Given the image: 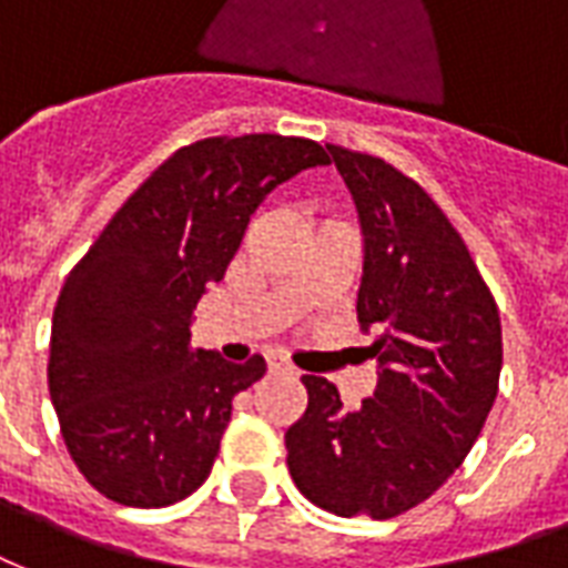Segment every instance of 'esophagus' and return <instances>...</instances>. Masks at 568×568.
Segmentation results:
<instances>
[{"label": "esophagus", "instance_id": "obj_1", "mask_svg": "<svg viewBox=\"0 0 568 568\" xmlns=\"http://www.w3.org/2000/svg\"><path fill=\"white\" fill-rule=\"evenodd\" d=\"M268 371H275V374H293V368L281 356H268Z\"/></svg>", "mask_w": 568, "mask_h": 568}]
</instances>
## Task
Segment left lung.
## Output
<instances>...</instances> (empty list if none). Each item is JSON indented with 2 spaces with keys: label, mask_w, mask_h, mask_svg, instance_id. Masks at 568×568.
<instances>
[{
  "label": "left lung",
  "mask_w": 568,
  "mask_h": 568,
  "mask_svg": "<svg viewBox=\"0 0 568 568\" xmlns=\"http://www.w3.org/2000/svg\"><path fill=\"white\" fill-rule=\"evenodd\" d=\"M326 149L359 215L356 314L377 335V389L347 410L326 377L305 374L287 467L320 509L386 521L428 500L473 449L500 383V314L458 230L410 176Z\"/></svg>",
  "instance_id": "left-lung-1"
}]
</instances>
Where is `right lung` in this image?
<instances>
[{
    "label": "right lung",
    "instance_id": "right-lung-1",
    "mask_svg": "<svg viewBox=\"0 0 568 568\" xmlns=\"http://www.w3.org/2000/svg\"><path fill=\"white\" fill-rule=\"evenodd\" d=\"M329 164L281 134L179 149L125 200L59 293L50 400L87 481L122 506L161 509L209 479L233 395L266 374L191 349V320L224 278L251 215L287 179Z\"/></svg>",
    "mask_w": 568,
    "mask_h": 568
}]
</instances>
